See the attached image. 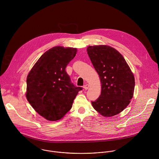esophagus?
I'll return each instance as SVG.
<instances>
[{
    "mask_svg": "<svg viewBox=\"0 0 159 159\" xmlns=\"http://www.w3.org/2000/svg\"><path fill=\"white\" fill-rule=\"evenodd\" d=\"M84 89H85V90H87L88 89H89V85H88V84H85V85H84Z\"/></svg>",
    "mask_w": 159,
    "mask_h": 159,
    "instance_id": "34e87169",
    "label": "esophagus"
}]
</instances>
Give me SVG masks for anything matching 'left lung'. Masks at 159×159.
<instances>
[{
	"label": "left lung",
	"mask_w": 159,
	"mask_h": 159,
	"mask_svg": "<svg viewBox=\"0 0 159 159\" xmlns=\"http://www.w3.org/2000/svg\"><path fill=\"white\" fill-rule=\"evenodd\" d=\"M87 51L102 85L101 94L92 101V106L104 117L116 116L127 107L133 97L134 74L120 53L110 46H89Z\"/></svg>",
	"instance_id": "obj_1"
}]
</instances>
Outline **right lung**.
Instances as JSON below:
<instances>
[{
    "instance_id": "1",
    "label": "right lung",
    "mask_w": 159,
    "mask_h": 159,
    "mask_svg": "<svg viewBox=\"0 0 159 159\" xmlns=\"http://www.w3.org/2000/svg\"><path fill=\"white\" fill-rule=\"evenodd\" d=\"M76 53L75 48L53 47L39 58L27 75V99L34 110L48 120L62 119L82 90L72 83L66 71Z\"/></svg>"
}]
</instances>
